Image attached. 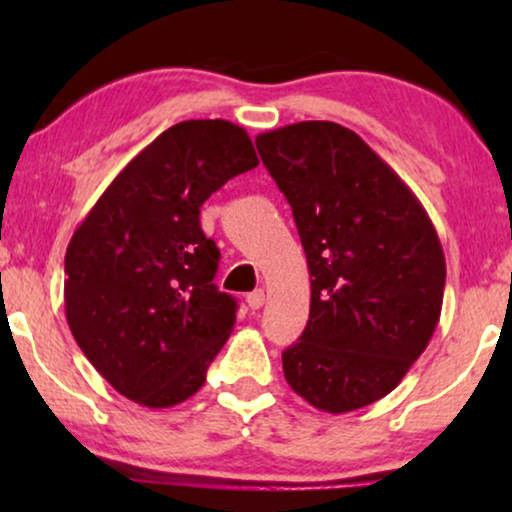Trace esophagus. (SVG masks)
<instances>
[{"label":"esophagus","instance_id":"34e87169","mask_svg":"<svg viewBox=\"0 0 512 512\" xmlns=\"http://www.w3.org/2000/svg\"><path fill=\"white\" fill-rule=\"evenodd\" d=\"M263 303H265V291L263 289L251 291L247 296V305L251 307V310H258V307H263Z\"/></svg>","mask_w":512,"mask_h":512}]
</instances>
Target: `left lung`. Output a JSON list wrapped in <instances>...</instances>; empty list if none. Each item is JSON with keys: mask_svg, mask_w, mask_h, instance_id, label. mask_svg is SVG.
I'll return each mask as SVG.
<instances>
[{"mask_svg": "<svg viewBox=\"0 0 512 512\" xmlns=\"http://www.w3.org/2000/svg\"><path fill=\"white\" fill-rule=\"evenodd\" d=\"M289 200L310 270V321L284 377L342 415L398 387L436 331L445 254L408 184L349 128L303 121L256 137Z\"/></svg>", "mask_w": 512, "mask_h": 512, "instance_id": "obj_1", "label": "left lung"}]
</instances>
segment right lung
Instances as JSON below:
<instances>
[{
  "instance_id": "right-lung-1",
  "label": "right lung",
  "mask_w": 512,
  "mask_h": 512,
  "mask_svg": "<svg viewBox=\"0 0 512 512\" xmlns=\"http://www.w3.org/2000/svg\"><path fill=\"white\" fill-rule=\"evenodd\" d=\"M258 165L240 125L184 121L139 151L74 230L65 314L97 373L144 408H172L205 384L237 303L214 284L219 249L200 207Z\"/></svg>"
}]
</instances>
